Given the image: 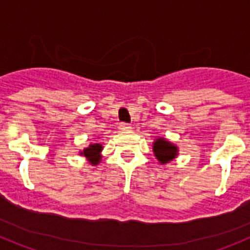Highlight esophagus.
Instances as JSON below:
<instances>
[{"instance_id":"1","label":"esophagus","mask_w":250,"mask_h":250,"mask_svg":"<svg viewBox=\"0 0 250 250\" xmlns=\"http://www.w3.org/2000/svg\"><path fill=\"white\" fill-rule=\"evenodd\" d=\"M120 130H121V131H130V130H131V126H130L129 124L123 123L120 125Z\"/></svg>"}]
</instances>
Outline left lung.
I'll return each instance as SVG.
<instances>
[{
  "instance_id": "1",
  "label": "left lung",
  "mask_w": 250,
  "mask_h": 250,
  "mask_svg": "<svg viewBox=\"0 0 250 250\" xmlns=\"http://www.w3.org/2000/svg\"><path fill=\"white\" fill-rule=\"evenodd\" d=\"M152 152L161 165H167V163L173 161L179 155V149L175 144L170 143L167 139L158 136L152 143Z\"/></svg>"
}]
</instances>
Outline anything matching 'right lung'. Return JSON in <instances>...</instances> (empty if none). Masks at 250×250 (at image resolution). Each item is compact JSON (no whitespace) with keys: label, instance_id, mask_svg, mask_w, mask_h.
<instances>
[{"label":"right lung","instance_id":"1","mask_svg":"<svg viewBox=\"0 0 250 250\" xmlns=\"http://www.w3.org/2000/svg\"><path fill=\"white\" fill-rule=\"evenodd\" d=\"M103 145L99 144V143H95V144H90L87 147H85L83 150L79 151V154H80L81 156H83V158L87 159V161H89L90 164L95 167V165H98L101 161V158H103L101 151H103Z\"/></svg>","mask_w":250,"mask_h":250}]
</instances>
